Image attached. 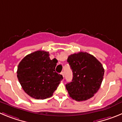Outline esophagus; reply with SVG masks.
Here are the masks:
<instances>
[{
	"mask_svg": "<svg viewBox=\"0 0 122 122\" xmlns=\"http://www.w3.org/2000/svg\"><path fill=\"white\" fill-rule=\"evenodd\" d=\"M60 74H62V76H63V77H64V72H63V71L61 72V73H60Z\"/></svg>",
	"mask_w": 122,
	"mask_h": 122,
	"instance_id": "esophagus-1",
	"label": "esophagus"
}]
</instances>
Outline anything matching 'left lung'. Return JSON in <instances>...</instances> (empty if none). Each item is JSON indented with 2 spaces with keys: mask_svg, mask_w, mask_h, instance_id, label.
<instances>
[{
  "mask_svg": "<svg viewBox=\"0 0 122 122\" xmlns=\"http://www.w3.org/2000/svg\"><path fill=\"white\" fill-rule=\"evenodd\" d=\"M73 72V79L66 84L71 98L82 101L93 97L100 88L104 70L94 56L80 52L68 56L67 59Z\"/></svg>",
  "mask_w": 122,
  "mask_h": 122,
  "instance_id": "8db88e82",
  "label": "left lung"
}]
</instances>
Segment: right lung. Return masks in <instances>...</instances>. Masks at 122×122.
Listing matches in <instances>:
<instances>
[{
	"label": "right lung",
	"mask_w": 122,
	"mask_h": 122,
	"mask_svg": "<svg viewBox=\"0 0 122 122\" xmlns=\"http://www.w3.org/2000/svg\"><path fill=\"white\" fill-rule=\"evenodd\" d=\"M57 60H51L48 52L37 51L27 55L19 63L17 77L31 97L44 100L52 96L63 76L55 71Z\"/></svg>",
	"instance_id": "obj_1"
}]
</instances>
